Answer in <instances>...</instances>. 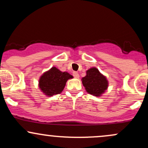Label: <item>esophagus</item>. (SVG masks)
<instances>
[{"instance_id":"34e87169","label":"esophagus","mask_w":148,"mask_h":148,"mask_svg":"<svg viewBox=\"0 0 148 148\" xmlns=\"http://www.w3.org/2000/svg\"><path fill=\"white\" fill-rule=\"evenodd\" d=\"M73 76H74V77H75V78H76V79H77V78H79V73L76 72H73Z\"/></svg>"}]
</instances>
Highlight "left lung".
I'll return each mask as SVG.
<instances>
[{
  "mask_svg": "<svg viewBox=\"0 0 148 148\" xmlns=\"http://www.w3.org/2000/svg\"><path fill=\"white\" fill-rule=\"evenodd\" d=\"M82 83L86 91L96 97L101 96L108 86L106 78L95 67L90 68L86 72V76L82 78Z\"/></svg>",
  "mask_w": 148,
  "mask_h": 148,
  "instance_id": "left-lung-1",
  "label": "left lung"
}]
</instances>
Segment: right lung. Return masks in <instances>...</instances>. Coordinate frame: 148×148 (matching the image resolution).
I'll return each mask as SVG.
<instances>
[{"mask_svg":"<svg viewBox=\"0 0 148 148\" xmlns=\"http://www.w3.org/2000/svg\"><path fill=\"white\" fill-rule=\"evenodd\" d=\"M73 76L69 73L62 72L56 67L44 73L39 81V87L47 96L51 97L60 94L63 90L66 82Z\"/></svg>","mask_w":148,"mask_h":148,"instance_id":"add662e5","label":"right lung"}]
</instances>
